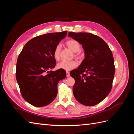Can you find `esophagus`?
Wrapping results in <instances>:
<instances>
[{
  "label": "esophagus",
  "instance_id": "1",
  "mask_svg": "<svg viewBox=\"0 0 134 134\" xmlns=\"http://www.w3.org/2000/svg\"><path fill=\"white\" fill-rule=\"evenodd\" d=\"M66 76H67V77H69V76H70V73H69V72L66 71Z\"/></svg>",
  "mask_w": 134,
  "mask_h": 134
}]
</instances>
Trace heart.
<instances>
[{"label": "heart", "mask_w": 134, "mask_h": 134, "mask_svg": "<svg viewBox=\"0 0 134 134\" xmlns=\"http://www.w3.org/2000/svg\"><path fill=\"white\" fill-rule=\"evenodd\" d=\"M67 46L74 52H78L80 51L81 46L80 43L75 40H70L66 42ZM61 50V45L60 44L56 46L54 51V57L56 60H59L60 58V53ZM78 56V55H76ZM77 66V63L75 61H62L57 65V67L60 69H63L66 71L73 69Z\"/></svg>", "instance_id": "obj_1"}]
</instances>
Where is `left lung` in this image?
I'll list each match as a JSON object with an SVG mask.
<instances>
[{
    "instance_id": "1",
    "label": "left lung",
    "mask_w": 134,
    "mask_h": 134,
    "mask_svg": "<svg viewBox=\"0 0 134 134\" xmlns=\"http://www.w3.org/2000/svg\"><path fill=\"white\" fill-rule=\"evenodd\" d=\"M68 36L82 44L85 54L80 66L70 74L75 81L74 96L84 106H95L111 90L115 69L112 51L103 39L92 34L69 32Z\"/></svg>"
}]
</instances>
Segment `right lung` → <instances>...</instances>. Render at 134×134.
Wrapping results in <instances>:
<instances>
[{"label": "right lung", "mask_w": 134, "mask_h": 134, "mask_svg": "<svg viewBox=\"0 0 134 134\" xmlns=\"http://www.w3.org/2000/svg\"><path fill=\"white\" fill-rule=\"evenodd\" d=\"M67 31L49 33L30 40L19 54L16 66V79L23 98L35 107L49 104L58 94V84L66 77L56 65L54 51ZM48 73V74L47 73Z\"/></svg>", "instance_id": "right-lung-1"}]
</instances>
